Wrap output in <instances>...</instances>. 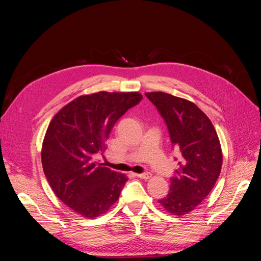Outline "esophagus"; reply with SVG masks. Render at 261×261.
Here are the masks:
<instances>
[{
  "instance_id": "1",
  "label": "esophagus",
  "mask_w": 261,
  "mask_h": 261,
  "mask_svg": "<svg viewBox=\"0 0 261 261\" xmlns=\"http://www.w3.org/2000/svg\"><path fill=\"white\" fill-rule=\"evenodd\" d=\"M135 175L138 177H141V179L147 180V179H149L150 176H151V173H150V172H143V173H136Z\"/></svg>"
}]
</instances>
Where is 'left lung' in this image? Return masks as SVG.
Wrapping results in <instances>:
<instances>
[{
	"mask_svg": "<svg viewBox=\"0 0 261 261\" xmlns=\"http://www.w3.org/2000/svg\"><path fill=\"white\" fill-rule=\"evenodd\" d=\"M145 95L165 120L172 147L181 155L169 193L159 203L172 215L188 214L210 195L220 174V142L210 118L194 102L164 92Z\"/></svg>",
	"mask_w": 261,
	"mask_h": 261,
	"instance_id": "8db88e82",
	"label": "left lung"
}]
</instances>
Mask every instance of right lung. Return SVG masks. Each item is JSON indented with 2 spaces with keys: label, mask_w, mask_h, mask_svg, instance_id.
<instances>
[{
  "label": "right lung",
  "mask_w": 261,
  "mask_h": 261,
  "mask_svg": "<svg viewBox=\"0 0 261 261\" xmlns=\"http://www.w3.org/2000/svg\"><path fill=\"white\" fill-rule=\"evenodd\" d=\"M143 96L98 92L79 96L54 116L42 145L43 171L56 196L78 215L93 219L118 200L128 177L94 161L115 122Z\"/></svg>",
  "instance_id": "right-lung-1"
}]
</instances>
